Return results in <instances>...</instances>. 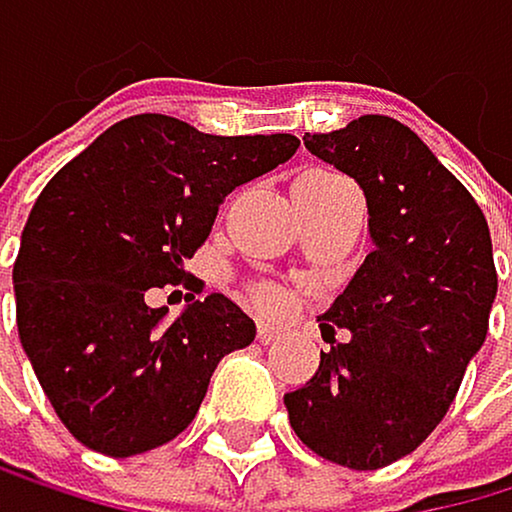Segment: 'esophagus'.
Instances as JSON below:
<instances>
[{"label":"esophagus","instance_id":"34e87169","mask_svg":"<svg viewBox=\"0 0 512 512\" xmlns=\"http://www.w3.org/2000/svg\"><path fill=\"white\" fill-rule=\"evenodd\" d=\"M278 336V327H272V323H256V340L259 343H272Z\"/></svg>","mask_w":512,"mask_h":512}]
</instances>
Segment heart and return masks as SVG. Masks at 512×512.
Segmentation results:
<instances>
[{"instance_id": "1", "label": "heart", "mask_w": 512, "mask_h": 512, "mask_svg": "<svg viewBox=\"0 0 512 512\" xmlns=\"http://www.w3.org/2000/svg\"><path fill=\"white\" fill-rule=\"evenodd\" d=\"M314 179H327V176H304L298 182H314ZM250 298L256 307H262V311H275V307H282V301H285L282 291H278L275 285H253Z\"/></svg>"}]
</instances>
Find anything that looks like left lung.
<instances>
[{
  "mask_svg": "<svg viewBox=\"0 0 512 512\" xmlns=\"http://www.w3.org/2000/svg\"><path fill=\"white\" fill-rule=\"evenodd\" d=\"M304 147L359 182L372 253L323 314L330 349L285 407L311 452L375 471L436 430L484 346L497 295L491 230L471 192L401 121L362 115L307 134ZM336 326L350 330L343 341Z\"/></svg>",
  "mask_w": 512,
  "mask_h": 512,
  "instance_id": "obj_1",
  "label": "left lung"
}]
</instances>
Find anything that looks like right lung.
<instances>
[{
  "label": "right lung",
  "mask_w": 512,
  "mask_h": 512,
  "mask_svg": "<svg viewBox=\"0 0 512 512\" xmlns=\"http://www.w3.org/2000/svg\"><path fill=\"white\" fill-rule=\"evenodd\" d=\"M301 147L291 134L217 137L169 115L111 124L34 201L12 269L15 320L57 417L82 446L127 458L166 446L256 323L224 295L176 321L153 287L196 288L185 259L221 201Z\"/></svg>",
  "instance_id": "add662e5"
}]
</instances>
